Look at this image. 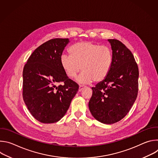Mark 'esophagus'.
Instances as JSON below:
<instances>
[{
    "label": "esophagus",
    "instance_id": "esophagus-1",
    "mask_svg": "<svg viewBox=\"0 0 158 158\" xmlns=\"http://www.w3.org/2000/svg\"><path fill=\"white\" fill-rule=\"evenodd\" d=\"M85 87V86L84 85H79V91H81Z\"/></svg>",
    "mask_w": 158,
    "mask_h": 158
}]
</instances>
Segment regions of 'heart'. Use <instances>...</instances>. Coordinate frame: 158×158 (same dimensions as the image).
<instances>
[{
	"mask_svg": "<svg viewBox=\"0 0 158 158\" xmlns=\"http://www.w3.org/2000/svg\"><path fill=\"white\" fill-rule=\"evenodd\" d=\"M70 55L62 54L60 63L65 74L77 78L80 83L99 82L107 76L112 63V52L110 48L92 42H79L69 48Z\"/></svg>",
	"mask_w": 158,
	"mask_h": 158,
	"instance_id": "b5f03b06",
	"label": "heart"
}]
</instances>
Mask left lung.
I'll return each mask as SVG.
<instances>
[{"instance_id": "left-lung-1", "label": "left lung", "mask_w": 158, "mask_h": 158, "mask_svg": "<svg viewBox=\"0 0 158 158\" xmlns=\"http://www.w3.org/2000/svg\"><path fill=\"white\" fill-rule=\"evenodd\" d=\"M112 63L107 76L96 87L89 108L98 121L111 124L123 119L136 99L139 69L131 51L117 39H108Z\"/></svg>"}]
</instances>
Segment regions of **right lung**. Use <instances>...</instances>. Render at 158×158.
<instances>
[{"mask_svg": "<svg viewBox=\"0 0 158 158\" xmlns=\"http://www.w3.org/2000/svg\"><path fill=\"white\" fill-rule=\"evenodd\" d=\"M69 42L56 38L44 42L24 65L22 96L31 114L40 123L59 121L78 91L79 85L65 74L60 63Z\"/></svg>", "mask_w": 158, "mask_h": 158, "instance_id": "1", "label": "right lung"}]
</instances>
